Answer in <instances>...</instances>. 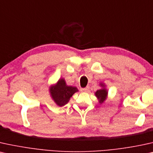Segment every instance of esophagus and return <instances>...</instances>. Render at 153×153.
I'll use <instances>...</instances> for the list:
<instances>
[{"mask_svg":"<svg viewBox=\"0 0 153 153\" xmlns=\"http://www.w3.org/2000/svg\"><path fill=\"white\" fill-rule=\"evenodd\" d=\"M89 90H90V88H89V87H86V88L81 89V91H82V92H88Z\"/></svg>","mask_w":153,"mask_h":153,"instance_id":"1","label":"esophagus"}]
</instances>
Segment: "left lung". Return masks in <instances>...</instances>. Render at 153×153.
<instances>
[{"instance_id":"obj_1","label":"left lung","mask_w":153,"mask_h":153,"mask_svg":"<svg viewBox=\"0 0 153 153\" xmlns=\"http://www.w3.org/2000/svg\"><path fill=\"white\" fill-rule=\"evenodd\" d=\"M101 86L102 87H104V85L103 84H101ZM107 91L106 90L105 88H102V89H100V90H97V92H95V95L97 97V99L99 100V102L100 104L103 103L104 100H106V97H107Z\"/></svg>"}]
</instances>
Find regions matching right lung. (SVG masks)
Instances as JSON below:
<instances>
[{
	"label": "right lung",
	"instance_id": "right-lung-1",
	"mask_svg": "<svg viewBox=\"0 0 153 153\" xmlns=\"http://www.w3.org/2000/svg\"><path fill=\"white\" fill-rule=\"evenodd\" d=\"M49 91L56 104L59 107H63L68 102L73 94L78 90L75 87L67 85L64 79H60L55 85L50 88Z\"/></svg>",
	"mask_w": 153,
	"mask_h": 153
}]
</instances>
